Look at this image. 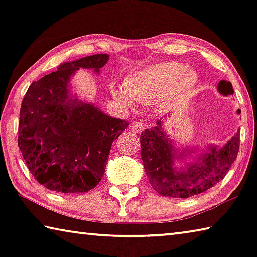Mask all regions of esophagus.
<instances>
[{"label":"esophagus","mask_w":257,"mask_h":257,"mask_svg":"<svg viewBox=\"0 0 257 257\" xmlns=\"http://www.w3.org/2000/svg\"><path fill=\"white\" fill-rule=\"evenodd\" d=\"M130 128H132V130H133L135 134H139V133H142L143 130H144L145 123L143 122V121H141V120H136V121H134V122L132 123V125H130Z\"/></svg>","instance_id":"esophagus-1"}]
</instances>
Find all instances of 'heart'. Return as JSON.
I'll use <instances>...</instances> for the list:
<instances>
[{"label":"heart","mask_w":257,"mask_h":257,"mask_svg":"<svg viewBox=\"0 0 257 257\" xmlns=\"http://www.w3.org/2000/svg\"><path fill=\"white\" fill-rule=\"evenodd\" d=\"M196 80L195 72L180 63L162 62L130 73L124 86L113 82L111 92L125 105H132L135 99L145 103L159 101L164 107H173L188 96Z\"/></svg>","instance_id":"obj_1"}]
</instances>
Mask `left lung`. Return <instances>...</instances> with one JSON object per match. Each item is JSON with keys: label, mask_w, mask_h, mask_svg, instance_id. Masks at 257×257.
<instances>
[{"label": "left lung", "mask_w": 257, "mask_h": 257, "mask_svg": "<svg viewBox=\"0 0 257 257\" xmlns=\"http://www.w3.org/2000/svg\"><path fill=\"white\" fill-rule=\"evenodd\" d=\"M217 90L225 96L233 94L231 82L225 80L219 82ZM162 124L163 121L158 120L155 127L145 129L141 135L142 160L146 176L153 189L162 196L188 198L204 193L223 179L237 159L240 145L239 132L221 149L210 146L208 152L199 153L193 163L178 170L173 167L175 159L184 160L196 151L185 149L177 155L173 142L163 132Z\"/></svg>", "instance_id": "8db88e82"}]
</instances>
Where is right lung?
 Here are the masks:
<instances>
[{
    "instance_id": "obj_1",
    "label": "right lung",
    "mask_w": 257,
    "mask_h": 257,
    "mask_svg": "<svg viewBox=\"0 0 257 257\" xmlns=\"http://www.w3.org/2000/svg\"><path fill=\"white\" fill-rule=\"evenodd\" d=\"M107 61V54H94L60 64L58 71L34 81L25 95L18 146L29 171L47 189L81 194L96 187L112 143L129 125L70 93L77 70L99 73Z\"/></svg>"
}]
</instances>
